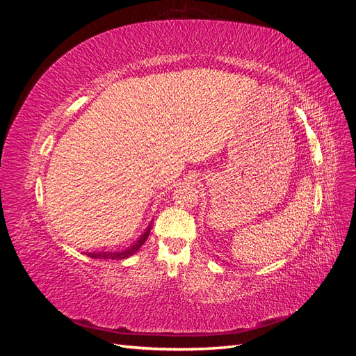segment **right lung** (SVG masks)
<instances>
[{"label":"right lung","mask_w":356,"mask_h":356,"mask_svg":"<svg viewBox=\"0 0 356 356\" xmlns=\"http://www.w3.org/2000/svg\"><path fill=\"white\" fill-rule=\"evenodd\" d=\"M152 224L153 221L149 222L148 227L145 229V232L139 236V238L132 243L127 246H120V248H114V250H98V251H92V252H86V255L90 258H96V260H124V258L132 257L135 252L139 251V248L144 245V242L148 239L149 230H152Z\"/></svg>","instance_id":"obj_1"}]
</instances>
